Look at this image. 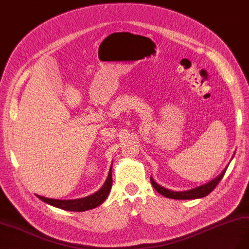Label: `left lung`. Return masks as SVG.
I'll return each instance as SVG.
<instances>
[{"label":"left lung","mask_w":249,"mask_h":249,"mask_svg":"<svg viewBox=\"0 0 249 249\" xmlns=\"http://www.w3.org/2000/svg\"><path fill=\"white\" fill-rule=\"evenodd\" d=\"M226 172V169L219 174L217 178H215L214 179L210 180L208 183H205L203 186H200L198 188L192 189L189 191H185V192H174L168 189H165L161 186H159L157 182L154 181V179L151 178V182L153 187L155 188V190L157 191L159 194L163 195L164 197L166 198H170V199H178V200H189V199H198V198H202L207 196L209 193L213 192L214 190V188L217 186V183L220 181V179L223 178L224 174Z\"/></svg>","instance_id":"1"}]
</instances>
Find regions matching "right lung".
<instances>
[{"label": "right lung", "mask_w": 249, "mask_h": 249, "mask_svg": "<svg viewBox=\"0 0 249 249\" xmlns=\"http://www.w3.org/2000/svg\"><path fill=\"white\" fill-rule=\"evenodd\" d=\"M113 178H112V167L109 169L107 178L105 182V185L101 187L99 191H97L94 194H92L88 197L75 199V200H57V199H49L46 197H42L36 195L39 199L47 204L55 206L57 208L69 210V211H86L89 209H93L100 205L103 202L107 199L108 193L112 188Z\"/></svg>", "instance_id": "add662e5"}]
</instances>
